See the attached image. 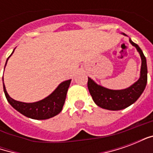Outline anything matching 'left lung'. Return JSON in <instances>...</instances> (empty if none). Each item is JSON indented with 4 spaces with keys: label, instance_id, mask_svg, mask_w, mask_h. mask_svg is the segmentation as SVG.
Instances as JSON below:
<instances>
[{
    "label": "left lung",
    "instance_id": "8db88e82",
    "mask_svg": "<svg viewBox=\"0 0 153 153\" xmlns=\"http://www.w3.org/2000/svg\"><path fill=\"white\" fill-rule=\"evenodd\" d=\"M127 36L125 33H122ZM129 42L132 46L136 47L140 55L142 60L140 77L134 83L127 88L121 90H112L106 88L96 83L91 78H88V88L93 100L97 105L103 109L110 111H120L128 107L134 103L138 97L143 93L147 82H148V67L146 57L143 53V51L138 45L134 43L129 38Z\"/></svg>",
    "mask_w": 153,
    "mask_h": 153
}]
</instances>
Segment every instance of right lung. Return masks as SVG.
Listing matches in <instances>:
<instances>
[{
	"instance_id": "add662e5",
	"label": "right lung",
	"mask_w": 153,
	"mask_h": 153,
	"mask_svg": "<svg viewBox=\"0 0 153 153\" xmlns=\"http://www.w3.org/2000/svg\"><path fill=\"white\" fill-rule=\"evenodd\" d=\"M11 55L7 58L6 63L8 61L9 58L11 56ZM6 63H5V65H6ZM70 82H71V79L64 81L58 85V87L49 96H47L44 99L40 100L38 102L30 103L22 102H19L11 98L9 96L8 93L5 89L4 82H3V88H4V93H5V97L8 101V102L11 105L12 107H14L16 111L21 113L22 115H25L28 118L34 119V120H47V119L54 117L55 115H58L61 111L65 102L66 94L68 92V88L70 87Z\"/></svg>"
}]
</instances>
